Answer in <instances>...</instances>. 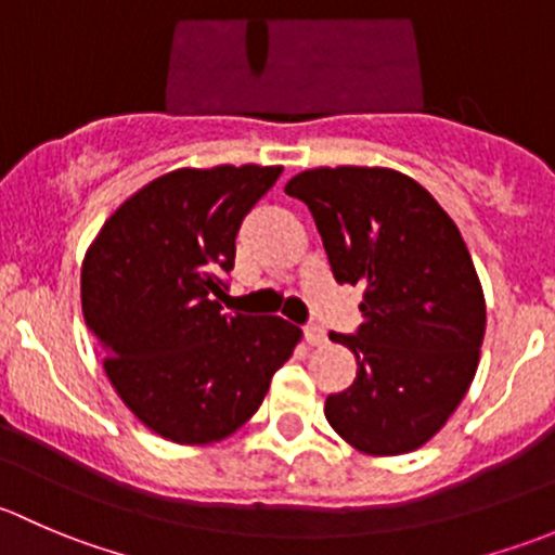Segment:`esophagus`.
<instances>
[{
	"mask_svg": "<svg viewBox=\"0 0 555 555\" xmlns=\"http://www.w3.org/2000/svg\"><path fill=\"white\" fill-rule=\"evenodd\" d=\"M304 335H306V340H309L311 346H322L324 340H327V335H324L322 324H306Z\"/></svg>",
	"mask_w": 555,
	"mask_h": 555,
	"instance_id": "esophagus-1",
	"label": "esophagus"
}]
</instances>
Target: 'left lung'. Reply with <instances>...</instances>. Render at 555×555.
<instances>
[{
	"mask_svg": "<svg viewBox=\"0 0 555 555\" xmlns=\"http://www.w3.org/2000/svg\"><path fill=\"white\" fill-rule=\"evenodd\" d=\"M284 193L309 206L338 284H360L365 322L335 335L357 357L324 416L354 449L397 456L427 443L473 384L486 304L453 220L391 169H311Z\"/></svg>",
	"mask_w": 555,
	"mask_h": 555,
	"instance_id": "1",
	"label": "left lung"
}]
</instances>
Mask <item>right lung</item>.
<instances>
[{
	"label": "right lung",
	"instance_id": "add662e5",
	"mask_svg": "<svg viewBox=\"0 0 555 555\" xmlns=\"http://www.w3.org/2000/svg\"><path fill=\"white\" fill-rule=\"evenodd\" d=\"M282 166L177 169L99 231L80 273L82 317L120 400L173 443H215L260 408L300 327L222 313L236 236Z\"/></svg>",
	"mask_w": 555,
	"mask_h": 555
}]
</instances>
